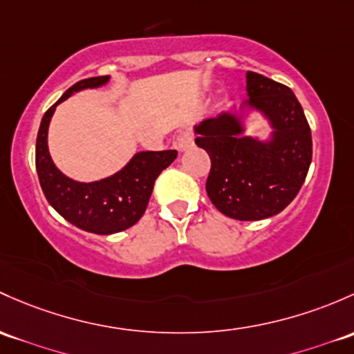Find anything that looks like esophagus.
Masks as SVG:
<instances>
[{"mask_svg":"<svg viewBox=\"0 0 354 354\" xmlns=\"http://www.w3.org/2000/svg\"><path fill=\"white\" fill-rule=\"evenodd\" d=\"M174 147L178 149V151H188V149L193 147V137H192V132L189 130H185V132H181L180 136L174 139Z\"/></svg>","mask_w":354,"mask_h":354,"instance_id":"obj_1","label":"esophagus"}]
</instances>
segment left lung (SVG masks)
<instances>
[{"label":"left lung","instance_id":"1","mask_svg":"<svg viewBox=\"0 0 354 354\" xmlns=\"http://www.w3.org/2000/svg\"><path fill=\"white\" fill-rule=\"evenodd\" d=\"M249 106L273 125V140L243 137L230 113L196 127L195 144L210 156L207 195L218 212L236 221H261L280 214L302 188L312 161V136L293 91L263 74L245 73Z\"/></svg>","mask_w":354,"mask_h":354}]
</instances>
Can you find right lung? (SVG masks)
Wrapping results in <instances>:
<instances>
[{
	"label": "right lung",
	"instance_id": "1",
	"mask_svg": "<svg viewBox=\"0 0 354 354\" xmlns=\"http://www.w3.org/2000/svg\"><path fill=\"white\" fill-rule=\"evenodd\" d=\"M106 81L109 76H96L73 84L59 102L46 111L35 146L37 173L47 202L73 225L102 236L129 229L142 217L156 180L178 156V151L173 149L137 152L124 169L93 183L71 180L54 166L47 149V129L55 106L68 100L74 91L102 86Z\"/></svg>",
	"mask_w": 354,
	"mask_h": 354
}]
</instances>
